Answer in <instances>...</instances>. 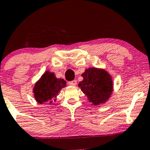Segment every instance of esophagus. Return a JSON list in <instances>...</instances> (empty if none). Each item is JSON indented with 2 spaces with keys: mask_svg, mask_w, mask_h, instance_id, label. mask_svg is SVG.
Instances as JSON below:
<instances>
[{
  "mask_svg": "<svg viewBox=\"0 0 150 150\" xmlns=\"http://www.w3.org/2000/svg\"><path fill=\"white\" fill-rule=\"evenodd\" d=\"M68 83H69V85L71 86H75L77 85V81L75 80H74L73 81H70V82H68Z\"/></svg>",
  "mask_w": 150,
  "mask_h": 150,
  "instance_id": "1",
  "label": "esophagus"
}]
</instances>
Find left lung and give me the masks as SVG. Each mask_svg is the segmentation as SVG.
<instances>
[{
	"mask_svg": "<svg viewBox=\"0 0 150 150\" xmlns=\"http://www.w3.org/2000/svg\"><path fill=\"white\" fill-rule=\"evenodd\" d=\"M83 80L79 83L82 92L94 105L104 104L113 92L111 76L104 69L89 68L81 75Z\"/></svg>",
	"mask_w": 150,
	"mask_h": 150,
	"instance_id": "8db88e82",
	"label": "left lung"
}]
</instances>
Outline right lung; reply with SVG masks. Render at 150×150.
<instances>
[{
  "label": "right lung",
  "mask_w": 150,
  "mask_h": 150,
  "mask_svg": "<svg viewBox=\"0 0 150 150\" xmlns=\"http://www.w3.org/2000/svg\"><path fill=\"white\" fill-rule=\"evenodd\" d=\"M66 86V82L63 79L57 78L53 73L46 71L34 85L33 92L36 101L39 104L44 102L56 101V98L60 91Z\"/></svg>",
  "instance_id": "obj_1"
}]
</instances>
